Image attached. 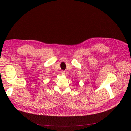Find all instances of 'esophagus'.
Listing matches in <instances>:
<instances>
[{
	"instance_id": "esophagus-1",
	"label": "esophagus",
	"mask_w": 131,
	"mask_h": 131,
	"mask_svg": "<svg viewBox=\"0 0 131 131\" xmlns=\"http://www.w3.org/2000/svg\"><path fill=\"white\" fill-rule=\"evenodd\" d=\"M61 74H62V75H64V74H65V71H61Z\"/></svg>"
}]
</instances>
